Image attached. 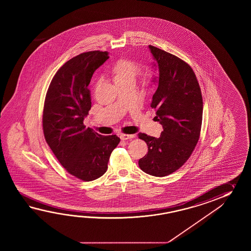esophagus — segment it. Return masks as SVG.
<instances>
[{"instance_id":"1","label":"esophagus","mask_w":251,"mask_h":251,"mask_svg":"<svg viewBox=\"0 0 251 251\" xmlns=\"http://www.w3.org/2000/svg\"><path fill=\"white\" fill-rule=\"evenodd\" d=\"M134 137L133 134H126V133H121L120 134V139L121 140H129V139H133Z\"/></svg>"}]
</instances>
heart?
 Listing matches in <instances>:
<instances>
[{
  "label": "heart",
  "mask_w": 251,
  "mask_h": 251,
  "mask_svg": "<svg viewBox=\"0 0 251 251\" xmlns=\"http://www.w3.org/2000/svg\"><path fill=\"white\" fill-rule=\"evenodd\" d=\"M141 72V66L131 60H120L113 66L112 76L115 83L133 82Z\"/></svg>",
  "instance_id": "obj_1"
}]
</instances>
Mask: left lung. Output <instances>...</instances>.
I'll return each instance as SVG.
<instances>
[{
  "instance_id": "left-lung-1",
  "label": "left lung",
  "mask_w": 251,
  "mask_h": 251,
  "mask_svg": "<svg viewBox=\"0 0 251 251\" xmlns=\"http://www.w3.org/2000/svg\"><path fill=\"white\" fill-rule=\"evenodd\" d=\"M158 64V88L151 107L162 126L159 138L140 133L148 153L140 159L145 173L165 176L178 170L188 160L198 144L203 118V99L197 76L182 59L160 48L149 46Z\"/></svg>"
}]
</instances>
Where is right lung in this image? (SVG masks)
<instances>
[{
  "instance_id": "obj_1",
  "label": "right lung",
  "mask_w": 251,
  "mask_h": 251,
  "mask_svg": "<svg viewBox=\"0 0 251 251\" xmlns=\"http://www.w3.org/2000/svg\"><path fill=\"white\" fill-rule=\"evenodd\" d=\"M107 59V52L98 50L70 59L53 76L45 99V139L64 169L83 181L107 171L110 154L120 142L116 134L101 135L83 125L91 107L88 86Z\"/></svg>"
}]
</instances>
